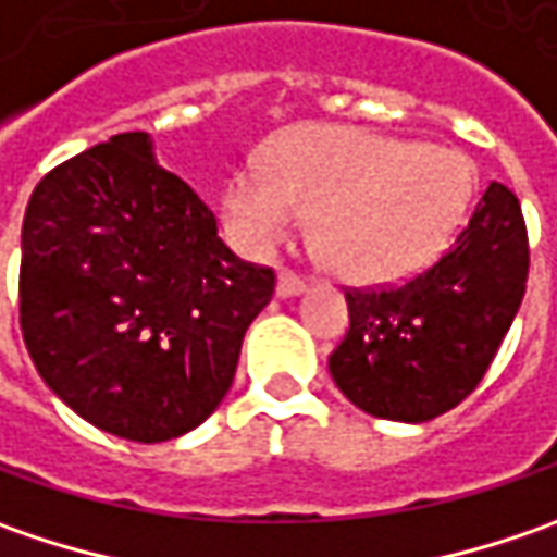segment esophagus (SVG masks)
<instances>
[{"label":"esophagus","instance_id":"34e87169","mask_svg":"<svg viewBox=\"0 0 557 557\" xmlns=\"http://www.w3.org/2000/svg\"><path fill=\"white\" fill-rule=\"evenodd\" d=\"M307 288V282L300 278V275H294V272H278V282H275V294L282 297V300H288V297H297V294H304Z\"/></svg>","mask_w":557,"mask_h":557}]
</instances>
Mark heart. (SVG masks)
Wrapping results in <instances>:
<instances>
[{"label":"heart","instance_id":"obj_1","mask_svg":"<svg viewBox=\"0 0 557 557\" xmlns=\"http://www.w3.org/2000/svg\"><path fill=\"white\" fill-rule=\"evenodd\" d=\"M474 198L471 161L437 145L362 129L290 133L223 191L238 245L272 253L312 216V247L329 272L384 285L428 269L459 232Z\"/></svg>","mask_w":557,"mask_h":557}]
</instances>
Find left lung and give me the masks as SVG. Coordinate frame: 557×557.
Segmentation results:
<instances>
[{
    "mask_svg": "<svg viewBox=\"0 0 557 557\" xmlns=\"http://www.w3.org/2000/svg\"><path fill=\"white\" fill-rule=\"evenodd\" d=\"M521 203L490 183L468 225L437 263L406 285L350 290V332L329 356L337 391L356 409L421 424L481 384L524 300Z\"/></svg>",
    "mask_w": 557,
    "mask_h": 557,
    "instance_id": "1",
    "label": "left lung"
}]
</instances>
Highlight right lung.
<instances>
[{
    "instance_id": "add662e5",
    "label": "right lung",
    "mask_w": 557,
    "mask_h": 557,
    "mask_svg": "<svg viewBox=\"0 0 557 557\" xmlns=\"http://www.w3.org/2000/svg\"><path fill=\"white\" fill-rule=\"evenodd\" d=\"M272 290V269L220 242L148 133L111 136L33 188L24 344L46 387L104 434L163 443L213 416Z\"/></svg>"
}]
</instances>
